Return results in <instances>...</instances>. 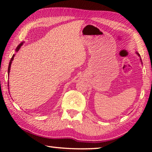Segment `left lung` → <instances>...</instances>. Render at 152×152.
<instances>
[{"mask_svg":"<svg viewBox=\"0 0 152 152\" xmlns=\"http://www.w3.org/2000/svg\"><path fill=\"white\" fill-rule=\"evenodd\" d=\"M137 54H138V55H139V56H140V54H139V53H137ZM140 60H141V62H142V61H141V58H140Z\"/></svg>","mask_w":152,"mask_h":152,"instance_id":"left-lung-1","label":"left lung"}]
</instances>
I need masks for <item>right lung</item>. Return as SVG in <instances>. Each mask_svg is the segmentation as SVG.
I'll return each mask as SVG.
<instances>
[{
    "label": "right lung",
    "mask_w": 152,
    "mask_h": 152,
    "mask_svg": "<svg viewBox=\"0 0 152 152\" xmlns=\"http://www.w3.org/2000/svg\"><path fill=\"white\" fill-rule=\"evenodd\" d=\"M23 44H24V42H22L21 44H20L19 45H18V47L16 48V49H15V51L16 52H18V50H20V48H21V46H22V45H23ZM14 56H15V54H13V56H12V57H11V60H10V64H9V67H8V74H10V68H11V63H12V61L13 60V58H14Z\"/></svg>",
    "instance_id": "1"
}]
</instances>
